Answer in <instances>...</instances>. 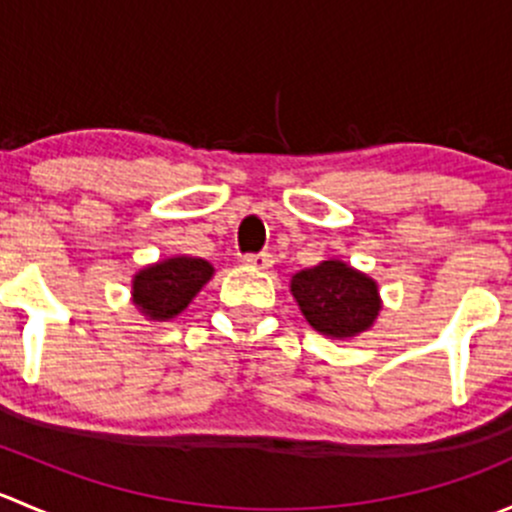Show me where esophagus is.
I'll list each match as a JSON object with an SVG mask.
<instances>
[{
	"instance_id": "1",
	"label": "esophagus",
	"mask_w": 512,
	"mask_h": 512,
	"mask_svg": "<svg viewBox=\"0 0 512 512\" xmlns=\"http://www.w3.org/2000/svg\"><path fill=\"white\" fill-rule=\"evenodd\" d=\"M245 262L247 267H255V270H270L272 267V255L270 252H257V255H245Z\"/></svg>"
}]
</instances>
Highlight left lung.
Returning a JSON list of instances; mask_svg holds the SVG:
<instances>
[{
	"mask_svg": "<svg viewBox=\"0 0 512 512\" xmlns=\"http://www.w3.org/2000/svg\"><path fill=\"white\" fill-rule=\"evenodd\" d=\"M304 319L319 334L352 339L376 322L381 309L379 285L342 260H324L297 272L289 282Z\"/></svg>",
	"mask_w": 512,
	"mask_h": 512,
	"instance_id": "1",
	"label": "left lung"
}]
</instances>
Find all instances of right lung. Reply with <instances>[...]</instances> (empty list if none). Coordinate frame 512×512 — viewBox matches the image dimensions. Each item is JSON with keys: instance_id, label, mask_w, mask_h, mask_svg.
Listing matches in <instances>:
<instances>
[{"instance_id": "1", "label": "right lung", "mask_w": 512, "mask_h": 512, "mask_svg": "<svg viewBox=\"0 0 512 512\" xmlns=\"http://www.w3.org/2000/svg\"><path fill=\"white\" fill-rule=\"evenodd\" d=\"M213 272V265L200 257H168L133 275V304L153 322L173 319L193 302Z\"/></svg>"}]
</instances>
